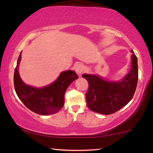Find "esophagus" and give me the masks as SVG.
<instances>
[{"mask_svg": "<svg viewBox=\"0 0 153 153\" xmlns=\"http://www.w3.org/2000/svg\"><path fill=\"white\" fill-rule=\"evenodd\" d=\"M75 69H76V73L80 76L83 72H84V69H85V67L84 66V65L82 64H77L76 66H75Z\"/></svg>", "mask_w": 153, "mask_h": 153, "instance_id": "esophagus-1", "label": "esophagus"}]
</instances>
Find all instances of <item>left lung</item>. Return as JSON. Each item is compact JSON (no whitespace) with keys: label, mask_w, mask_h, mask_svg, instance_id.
Wrapping results in <instances>:
<instances>
[{"label":"left lung","mask_w":153,"mask_h":153,"mask_svg":"<svg viewBox=\"0 0 153 153\" xmlns=\"http://www.w3.org/2000/svg\"><path fill=\"white\" fill-rule=\"evenodd\" d=\"M131 53L130 71L120 82H108L96 75H82L89 84L86 97L90 110L109 115L121 109L131 100L138 79V61L133 51Z\"/></svg>","instance_id":"obj_1"}]
</instances>
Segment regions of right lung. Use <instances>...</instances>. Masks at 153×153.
<instances>
[{
  "label": "right lung",
  "mask_w": 153,
  "mask_h": 153,
  "mask_svg": "<svg viewBox=\"0 0 153 153\" xmlns=\"http://www.w3.org/2000/svg\"><path fill=\"white\" fill-rule=\"evenodd\" d=\"M22 53L18 58L14 73V87L17 97L33 112L47 115L57 113L63 107L64 95L72 82L78 78L74 71H63L55 82L47 86L34 88L26 85L19 74Z\"/></svg>",
  "instance_id": "add662e5"
}]
</instances>
